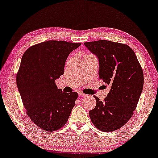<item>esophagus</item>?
<instances>
[{
	"mask_svg": "<svg viewBox=\"0 0 158 158\" xmlns=\"http://www.w3.org/2000/svg\"><path fill=\"white\" fill-rule=\"evenodd\" d=\"M78 94L79 95V96H86V94H84V93H82L81 91H78Z\"/></svg>",
	"mask_w": 158,
	"mask_h": 158,
	"instance_id": "1",
	"label": "esophagus"
}]
</instances>
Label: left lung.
<instances>
[{
    "mask_svg": "<svg viewBox=\"0 0 158 158\" xmlns=\"http://www.w3.org/2000/svg\"><path fill=\"white\" fill-rule=\"evenodd\" d=\"M84 45L98 58L99 79L111 87L103 101L95 96L96 106L89 111L90 118L101 131H115L131 119L136 108L143 86L142 67L127 44L100 40Z\"/></svg>",
    "mask_w": 158,
    "mask_h": 158,
    "instance_id": "1",
    "label": "left lung"
}]
</instances>
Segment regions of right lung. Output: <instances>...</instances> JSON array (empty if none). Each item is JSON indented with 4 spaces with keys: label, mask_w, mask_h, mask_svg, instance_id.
I'll list each match as a JSON object with an SVG mask.
<instances>
[{
    "label": "right lung",
    "mask_w": 158,
    "mask_h": 158,
    "mask_svg": "<svg viewBox=\"0 0 158 158\" xmlns=\"http://www.w3.org/2000/svg\"><path fill=\"white\" fill-rule=\"evenodd\" d=\"M80 43L48 41L29 47L22 57L17 86L27 114L46 131H55L67 123L78 94L62 92L56 80L64 74L69 54Z\"/></svg>",
    "instance_id": "1"
}]
</instances>
